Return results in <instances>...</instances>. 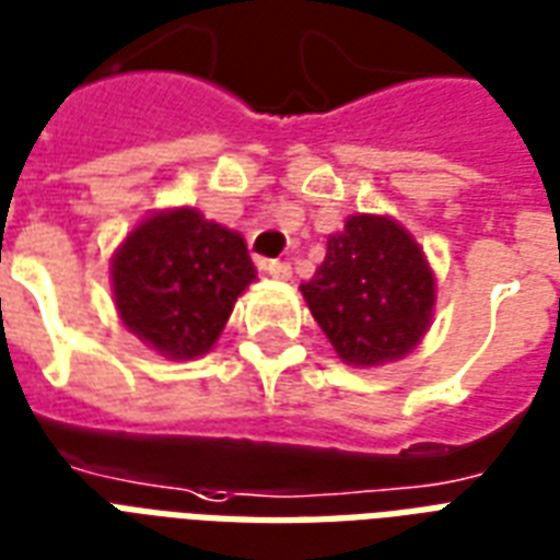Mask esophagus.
Wrapping results in <instances>:
<instances>
[{
  "instance_id": "esophagus-1",
  "label": "esophagus",
  "mask_w": 560,
  "mask_h": 560,
  "mask_svg": "<svg viewBox=\"0 0 560 560\" xmlns=\"http://www.w3.org/2000/svg\"><path fill=\"white\" fill-rule=\"evenodd\" d=\"M265 275L275 277V280H292V265L280 262V259H271V262H265Z\"/></svg>"
}]
</instances>
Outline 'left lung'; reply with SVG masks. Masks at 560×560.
<instances>
[{
	"label": "left lung",
	"instance_id": "obj_1",
	"mask_svg": "<svg viewBox=\"0 0 560 560\" xmlns=\"http://www.w3.org/2000/svg\"><path fill=\"white\" fill-rule=\"evenodd\" d=\"M301 295L339 360L372 369L422 342L436 289L422 247L395 218L351 215Z\"/></svg>",
	"mask_w": 560,
	"mask_h": 560
}]
</instances>
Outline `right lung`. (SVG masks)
I'll return each mask as SVG.
<instances>
[{
	"instance_id": "obj_1",
	"label": "right lung",
	"mask_w": 560,
	"mask_h": 560,
	"mask_svg": "<svg viewBox=\"0 0 560 560\" xmlns=\"http://www.w3.org/2000/svg\"><path fill=\"white\" fill-rule=\"evenodd\" d=\"M254 280L245 238L191 206L144 218L112 256L120 322L171 360L206 354Z\"/></svg>"
}]
</instances>
